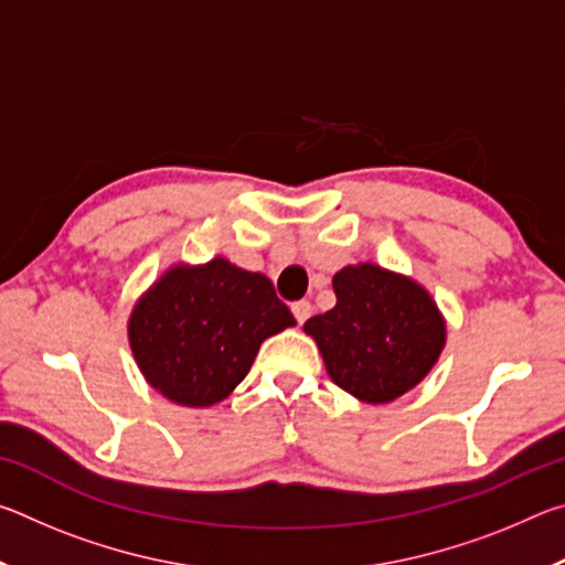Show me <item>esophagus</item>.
I'll list each match as a JSON object with an SVG mask.
<instances>
[{
    "label": "esophagus",
    "mask_w": 565,
    "mask_h": 565,
    "mask_svg": "<svg viewBox=\"0 0 565 565\" xmlns=\"http://www.w3.org/2000/svg\"><path fill=\"white\" fill-rule=\"evenodd\" d=\"M311 311H313V306H311V301H306V299L291 303V313H294V319L299 321V323H303L306 319H309Z\"/></svg>",
    "instance_id": "1"
}]
</instances>
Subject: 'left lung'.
Segmentation results:
<instances>
[{
	"instance_id": "left-lung-1",
	"label": "left lung",
	"mask_w": 565,
	"mask_h": 565,
	"mask_svg": "<svg viewBox=\"0 0 565 565\" xmlns=\"http://www.w3.org/2000/svg\"><path fill=\"white\" fill-rule=\"evenodd\" d=\"M337 306L303 323L333 384L369 404L414 388L444 349V319L418 284L374 264L333 276Z\"/></svg>"
}]
</instances>
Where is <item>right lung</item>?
I'll list each match as a JSON object with an SVG mask.
<instances>
[{
    "instance_id": "1",
    "label": "right lung",
    "mask_w": 565,
    "mask_h": 565,
    "mask_svg": "<svg viewBox=\"0 0 565 565\" xmlns=\"http://www.w3.org/2000/svg\"><path fill=\"white\" fill-rule=\"evenodd\" d=\"M294 323L264 274L214 259L157 281L131 313L129 341L157 391L184 406H212L242 384L262 341Z\"/></svg>"
}]
</instances>
